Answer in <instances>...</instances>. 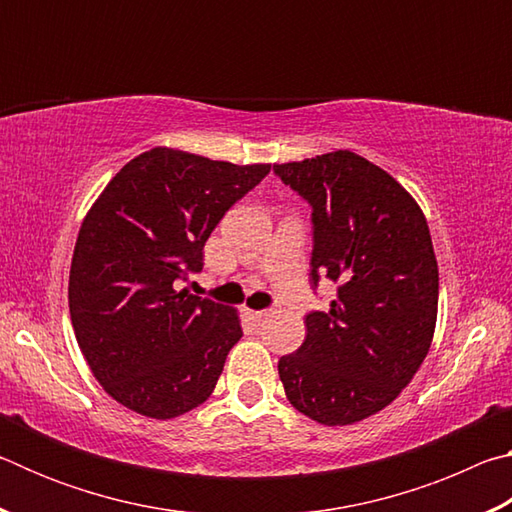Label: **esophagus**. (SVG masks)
<instances>
[{"mask_svg":"<svg viewBox=\"0 0 512 512\" xmlns=\"http://www.w3.org/2000/svg\"><path fill=\"white\" fill-rule=\"evenodd\" d=\"M246 316H248V320H253V323H259V320L266 316V311L264 309H246Z\"/></svg>","mask_w":512,"mask_h":512,"instance_id":"1","label":"esophagus"}]
</instances>
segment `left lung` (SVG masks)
Returning a JSON list of instances; mask_svg holds the SVG:
<instances>
[{"mask_svg": "<svg viewBox=\"0 0 512 512\" xmlns=\"http://www.w3.org/2000/svg\"><path fill=\"white\" fill-rule=\"evenodd\" d=\"M311 205V287L339 284L309 311L300 348L277 363L289 402L327 427L391 404L427 357L438 314V264L411 194L352 151L273 164Z\"/></svg>", "mask_w": 512, "mask_h": 512, "instance_id": "8db88e82", "label": "left lung"}]
</instances>
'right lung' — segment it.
Segmentation results:
<instances>
[{"instance_id": "1", "label": "right lung", "mask_w": 512, "mask_h": 512, "mask_svg": "<svg viewBox=\"0 0 512 512\" xmlns=\"http://www.w3.org/2000/svg\"><path fill=\"white\" fill-rule=\"evenodd\" d=\"M268 171L158 146L128 162L85 216L69 316L92 375L126 409L169 420L212 395L244 334L239 316L178 287L203 268L216 223Z\"/></svg>"}]
</instances>
